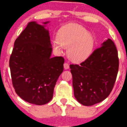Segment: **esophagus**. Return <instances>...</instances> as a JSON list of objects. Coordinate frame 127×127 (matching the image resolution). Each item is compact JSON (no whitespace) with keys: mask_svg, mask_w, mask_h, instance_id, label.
Returning <instances> with one entry per match:
<instances>
[{"mask_svg":"<svg viewBox=\"0 0 127 127\" xmlns=\"http://www.w3.org/2000/svg\"><path fill=\"white\" fill-rule=\"evenodd\" d=\"M64 69H69V64H67V63L64 64Z\"/></svg>","mask_w":127,"mask_h":127,"instance_id":"obj_1","label":"esophagus"}]
</instances>
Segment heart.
<instances>
[{
    "label": "heart",
    "instance_id": "obj_1",
    "mask_svg": "<svg viewBox=\"0 0 127 127\" xmlns=\"http://www.w3.org/2000/svg\"><path fill=\"white\" fill-rule=\"evenodd\" d=\"M95 47V38L83 26L70 23L59 30L56 40L53 42L54 50L62 52V48H68V57L76 63L84 62L89 58Z\"/></svg>",
    "mask_w": 127,
    "mask_h": 127
}]
</instances>
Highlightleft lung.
<instances>
[{"instance_id":"left-lung-1","label":"left lung","mask_w":127,"mask_h":127,"mask_svg":"<svg viewBox=\"0 0 127 127\" xmlns=\"http://www.w3.org/2000/svg\"><path fill=\"white\" fill-rule=\"evenodd\" d=\"M75 98L85 106L105 99L114 87L119 69L118 53L108 39L80 65H70Z\"/></svg>"}]
</instances>
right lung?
<instances>
[{
    "instance_id": "right-lung-1",
    "label": "right lung",
    "mask_w": 127,
    "mask_h": 127,
    "mask_svg": "<svg viewBox=\"0 0 127 127\" xmlns=\"http://www.w3.org/2000/svg\"><path fill=\"white\" fill-rule=\"evenodd\" d=\"M28 23L15 40L9 59L15 91L25 101L41 105L52 99L59 77L64 70V59L51 58L52 45L46 25Z\"/></svg>"
}]
</instances>
